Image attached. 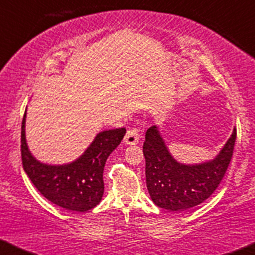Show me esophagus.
I'll return each mask as SVG.
<instances>
[{
  "instance_id": "1",
  "label": "esophagus",
  "mask_w": 255,
  "mask_h": 255,
  "mask_svg": "<svg viewBox=\"0 0 255 255\" xmlns=\"http://www.w3.org/2000/svg\"><path fill=\"white\" fill-rule=\"evenodd\" d=\"M139 137H140L139 129H137V128H135V127H133V128H130V129L127 130L124 141L127 145H135V144H137V142H139Z\"/></svg>"
}]
</instances>
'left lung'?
I'll return each mask as SVG.
<instances>
[{"label":"left lung","instance_id":"8db88e82","mask_svg":"<svg viewBox=\"0 0 255 255\" xmlns=\"http://www.w3.org/2000/svg\"><path fill=\"white\" fill-rule=\"evenodd\" d=\"M236 128L213 160L197 165L176 162L156 126L146 131L142 152L145 156L146 184L157 206L170 211H183L204 203L217 189L233 157Z\"/></svg>","mask_w":255,"mask_h":255}]
</instances>
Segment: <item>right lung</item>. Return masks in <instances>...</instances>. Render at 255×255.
<instances>
[{
	"label": "right lung",
	"instance_id": "right-lung-1",
	"mask_svg": "<svg viewBox=\"0 0 255 255\" xmlns=\"http://www.w3.org/2000/svg\"><path fill=\"white\" fill-rule=\"evenodd\" d=\"M21 124L22 168L44 198L71 211L85 212L101 203L104 193L103 170L110 153L120 145L126 128L101 131L85 153L66 165H46L30 153Z\"/></svg>",
	"mask_w": 255,
	"mask_h": 255
}]
</instances>
